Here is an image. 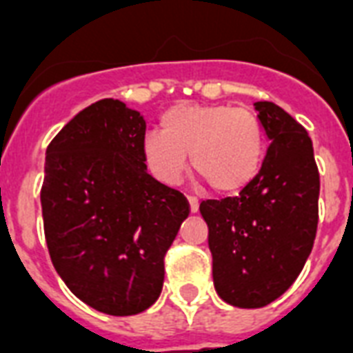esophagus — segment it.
<instances>
[{
  "mask_svg": "<svg viewBox=\"0 0 353 353\" xmlns=\"http://www.w3.org/2000/svg\"><path fill=\"white\" fill-rule=\"evenodd\" d=\"M188 205H190V212L192 214H196L199 210V201L196 198H192V196H188Z\"/></svg>",
  "mask_w": 353,
  "mask_h": 353,
  "instance_id": "obj_1",
  "label": "esophagus"
}]
</instances>
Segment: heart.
Returning <instances> with one entry per match:
<instances>
[{
	"mask_svg": "<svg viewBox=\"0 0 353 353\" xmlns=\"http://www.w3.org/2000/svg\"><path fill=\"white\" fill-rule=\"evenodd\" d=\"M143 161L163 185H176L192 168L214 192L236 194L262 168L265 139L249 110L227 104H176L161 115V132L144 135Z\"/></svg>",
	"mask_w": 353,
	"mask_h": 353,
	"instance_id": "heart-1",
	"label": "heart"
}]
</instances>
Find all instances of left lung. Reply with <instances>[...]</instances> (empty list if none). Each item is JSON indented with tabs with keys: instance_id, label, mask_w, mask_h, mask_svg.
Wrapping results in <instances>:
<instances>
[{
	"instance_id": "left-lung-1",
	"label": "left lung",
	"mask_w": 353,
	"mask_h": 353,
	"mask_svg": "<svg viewBox=\"0 0 353 353\" xmlns=\"http://www.w3.org/2000/svg\"><path fill=\"white\" fill-rule=\"evenodd\" d=\"M254 110L271 141L258 176L234 198L199 205L216 293L236 307H263L290 290L312 252L319 221L312 139L273 102H254Z\"/></svg>"
}]
</instances>
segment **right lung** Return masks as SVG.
Instances as JSON below:
<instances>
[{
	"label": "right lung",
	"mask_w": 353,
	"mask_h": 353,
	"mask_svg": "<svg viewBox=\"0 0 353 353\" xmlns=\"http://www.w3.org/2000/svg\"><path fill=\"white\" fill-rule=\"evenodd\" d=\"M144 133L141 113L104 99L46 152L40 199L52 265L74 296L115 317L159 299L165 254L190 212L181 192L146 172Z\"/></svg>",
	"instance_id": "add662e5"
}]
</instances>
